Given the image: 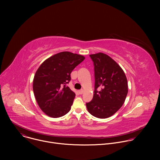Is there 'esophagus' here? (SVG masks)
<instances>
[{
    "instance_id": "1",
    "label": "esophagus",
    "mask_w": 160,
    "mask_h": 160,
    "mask_svg": "<svg viewBox=\"0 0 160 160\" xmlns=\"http://www.w3.org/2000/svg\"><path fill=\"white\" fill-rule=\"evenodd\" d=\"M78 93H79V94H83V90H78Z\"/></svg>"
}]
</instances>
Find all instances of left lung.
I'll use <instances>...</instances> for the list:
<instances>
[{"instance_id":"8db88e82","label":"left lung","mask_w":160,"mask_h":160,"mask_svg":"<svg viewBox=\"0 0 160 160\" xmlns=\"http://www.w3.org/2000/svg\"><path fill=\"white\" fill-rule=\"evenodd\" d=\"M94 66L95 90L93 99L86 103L88 111L99 118L113 115L124 103L128 83L122 68L106 54H90Z\"/></svg>"}]
</instances>
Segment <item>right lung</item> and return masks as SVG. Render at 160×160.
<instances>
[{
    "mask_svg": "<svg viewBox=\"0 0 160 160\" xmlns=\"http://www.w3.org/2000/svg\"><path fill=\"white\" fill-rule=\"evenodd\" d=\"M85 57L70 52H61L44 61L33 81L36 101L42 111L52 118L61 117L70 111L75 94L66 85L70 74Z\"/></svg>",
    "mask_w": 160,
    "mask_h": 160,
    "instance_id": "1",
    "label": "right lung"
}]
</instances>
